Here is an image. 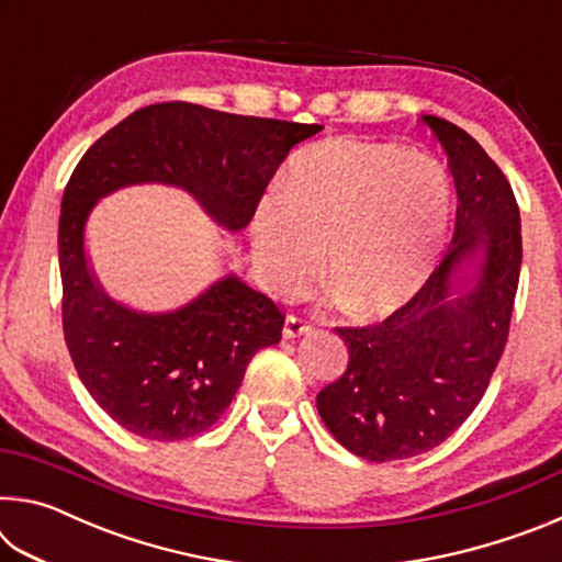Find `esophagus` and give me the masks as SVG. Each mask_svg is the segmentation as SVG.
<instances>
[{
	"label": "esophagus",
	"instance_id": "34e87169",
	"mask_svg": "<svg viewBox=\"0 0 562 562\" xmlns=\"http://www.w3.org/2000/svg\"><path fill=\"white\" fill-rule=\"evenodd\" d=\"M307 331H312V322L310 319L297 317V315H290L288 319H284V329H282L284 339H294V337H300V335H307Z\"/></svg>",
	"mask_w": 562,
	"mask_h": 562
}]
</instances>
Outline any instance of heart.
I'll use <instances>...</instances> for the list:
<instances>
[{
  "instance_id": "b5f03b06",
  "label": "heart",
  "mask_w": 562,
  "mask_h": 562,
  "mask_svg": "<svg viewBox=\"0 0 562 562\" xmlns=\"http://www.w3.org/2000/svg\"><path fill=\"white\" fill-rule=\"evenodd\" d=\"M451 215L443 166L396 144L331 138L300 150L284 190L252 217L255 265L292 294L319 270L355 315H384L422 288Z\"/></svg>"
}]
</instances>
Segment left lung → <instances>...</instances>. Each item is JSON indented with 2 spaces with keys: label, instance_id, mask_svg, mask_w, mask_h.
Wrapping results in <instances>:
<instances>
[{
  "label": "left lung",
  "instance_id": "1",
  "mask_svg": "<svg viewBox=\"0 0 562 562\" xmlns=\"http://www.w3.org/2000/svg\"><path fill=\"white\" fill-rule=\"evenodd\" d=\"M424 123L449 156L459 201L449 252L386 319L335 327L349 364L317 394L329 434L374 463L431 451L471 416L506 349L520 278V211L508 178L456 123ZM475 249L484 250L480 282L456 299L450 272Z\"/></svg>",
  "mask_w": 562,
  "mask_h": 562
}]
</instances>
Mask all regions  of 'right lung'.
Segmentation results:
<instances>
[{"instance_id":"right-lung-1","label":"right lung","mask_w":562,"mask_h":562,"mask_svg":"<svg viewBox=\"0 0 562 562\" xmlns=\"http://www.w3.org/2000/svg\"><path fill=\"white\" fill-rule=\"evenodd\" d=\"M317 131L319 123L150 103L103 133L74 168L59 215L64 339L83 386L126 431L180 441L211 429L255 351L280 341L284 315L237 278L215 282L168 315H140L113 302L83 255L93 203L123 186L168 183L240 231L290 148Z\"/></svg>"}]
</instances>
